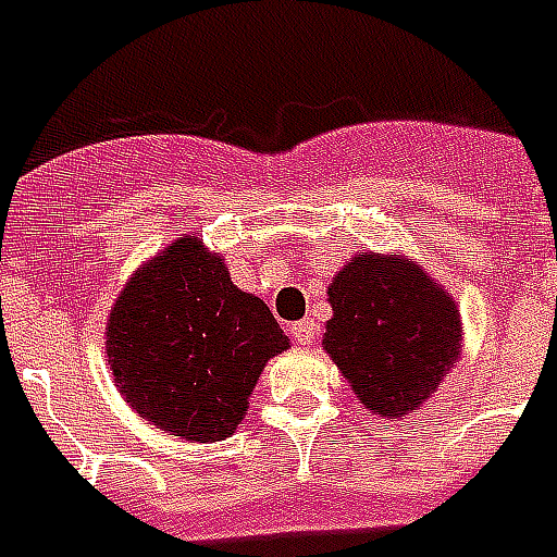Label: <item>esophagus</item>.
Returning <instances> with one entry per match:
<instances>
[{"label":"esophagus","instance_id":"34e87169","mask_svg":"<svg viewBox=\"0 0 557 557\" xmlns=\"http://www.w3.org/2000/svg\"><path fill=\"white\" fill-rule=\"evenodd\" d=\"M288 332H292V338H295V344H300V347H309L314 338H318V323L314 321H297L288 326Z\"/></svg>","mask_w":557,"mask_h":557}]
</instances>
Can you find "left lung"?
Here are the masks:
<instances>
[{
    "mask_svg": "<svg viewBox=\"0 0 557 557\" xmlns=\"http://www.w3.org/2000/svg\"><path fill=\"white\" fill-rule=\"evenodd\" d=\"M323 352L381 419L416 413L462 356L459 304L398 251H358L326 288Z\"/></svg>",
    "mask_w": 557,
    "mask_h": 557,
    "instance_id": "1",
    "label": "left lung"
}]
</instances>
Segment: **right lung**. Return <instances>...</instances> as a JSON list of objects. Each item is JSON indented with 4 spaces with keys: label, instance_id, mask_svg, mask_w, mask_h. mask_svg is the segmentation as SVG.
Listing matches in <instances>:
<instances>
[{
    "label": "right lung",
    "instance_id": "1",
    "mask_svg": "<svg viewBox=\"0 0 557 557\" xmlns=\"http://www.w3.org/2000/svg\"><path fill=\"white\" fill-rule=\"evenodd\" d=\"M103 338L126 405L168 436L205 445L236 433L269 358L288 349L269 306L236 288L222 253L190 234L126 280Z\"/></svg>",
    "mask_w": 557,
    "mask_h": 557
}]
</instances>
